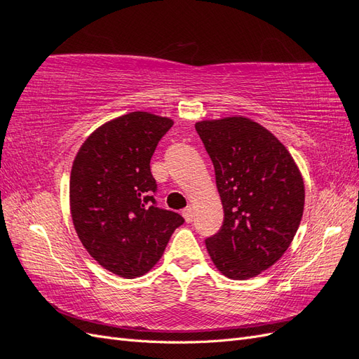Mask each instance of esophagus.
Segmentation results:
<instances>
[{
  "label": "esophagus",
  "mask_w": 359,
  "mask_h": 359,
  "mask_svg": "<svg viewBox=\"0 0 359 359\" xmlns=\"http://www.w3.org/2000/svg\"><path fill=\"white\" fill-rule=\"evenodd\" d=\"M182 217H184V219H186L187 223H191L193 219H194V211H193V208H190V206H189V208L184 210V211H182Z\"/></svg>",
  "instance_id": "obj_1"
}]
</instances>
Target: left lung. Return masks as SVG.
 Segmentation results:
<instances>
[{
  "mask_svg": "<svg viewBox=\"0 0 359 359\" xmlns=\"http://www.w3.org/2000/svg\"><path fill=\"white\" fill-rule=\"evenodd\" d=\"M194 127L224 211L206 250L223 276L256 277L285 255L298 231L306 199L301 172L286 147L253 119L226 116Z\"/></svg>",
  "mask_w": 359,
  "mask_h": 359,
  "instance_id": "obj_1",
  "label": "left lung"
}]
</instances>
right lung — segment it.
I'll return each instance as SVG.
<instances>
[{
  "label": "right lung",
  "instance_id": "right-lung-1",
  "mask_svg": "<svg viewBox=\"0 0 359 359\" xmlns=\"http://www.w3.org/2000/svg\"><path fill=\"white\" fill-rule=\"evenodd\" d=\"M173 121L130 112L86 137L70 173V212L81 243L111 273L136 278L165 252L184 219L156 206L149 161Z\"/></svg>",
  "mask_w": 359,
  "mask_h": 359
}]
</instances>
